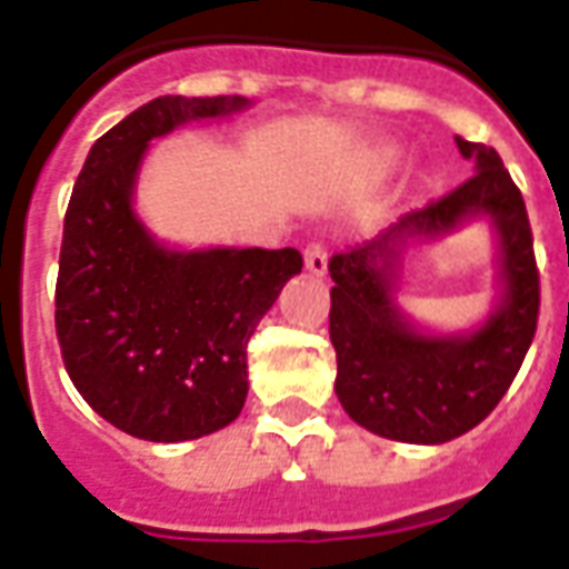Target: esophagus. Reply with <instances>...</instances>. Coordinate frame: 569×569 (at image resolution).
<instances>
[{
	"label": "esophagus",
	"mask_w": 569,
	"mask_h": 569,
	"mask_svg": "<svg viewBox=\"0 0 569 569\" xmlns=\"http://www.w3.org/2000/svg\"><path fill=\"white\" fill-rule=\"evenodd\" d=\"M305 264H307V271L317 273V277H322V273L328 271V247H326V243H322V241L307 243Z\"/></svg>",
	"instance_id": "1"
}]
</instances>
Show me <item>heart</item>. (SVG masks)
Masks as SVG:
<instances>
[{
    "label": "heart",
    "instance_id": "heart-1",
    "mask_svg": "<svg viewBox=\"0 0 569 569\" xmlns=\"http://www.w3.org/2000/svg\"><path fill=\"white\" fill-rule=\"evenodd\" d=\"M389 162H391V156H389Z\"/></svg>",
    "mask_w": 569,
    "mask_h": 569
}]
</instances>
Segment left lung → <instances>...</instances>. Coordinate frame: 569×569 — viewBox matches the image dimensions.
Masks as SVG:
<instances>
[{
    "instance_id": "8db88e82",
    "label": "left lung",
    "mask_w": 569,
    "mask_h": 569,
    "mask_svg": "<svg viewBox=\"0 0 569 569\" xmlns=\"http://www.w3.org/2000/svg\"><path fill=\"white\" fill-rule=\"evenodd\" d=\"M456 144L473 159V178L328 262L335 391L352 422L401 443H446L477 428L516 380L540 313V271L519 187L495 147L465 138ZM477 216H488L499 231V305L467 336H425L390 298L402 247L442 237Z\"/></svg>"
}]
</instances>
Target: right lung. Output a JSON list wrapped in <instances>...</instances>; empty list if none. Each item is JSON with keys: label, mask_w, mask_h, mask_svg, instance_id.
Here are the masks:
<instances>
[{"label": "right lung", "mask_w": 569, "mask_h": 569, "mask_svg": "<svg viewBox=\"0 0 569 569\" xmlns=\"http://www.w3.org/2000/svg\"><path fill=\"white\" fill-rule=\"evenodd\" d=\"M243 96H159L92 144L62 226L57 338L74 389L138 440L213 435L247 401V343L301 252L168 250L134 217L147 147L192 120L229 117Z\"/></svg>", "instance_id": "obj_1"}]
</instances>
